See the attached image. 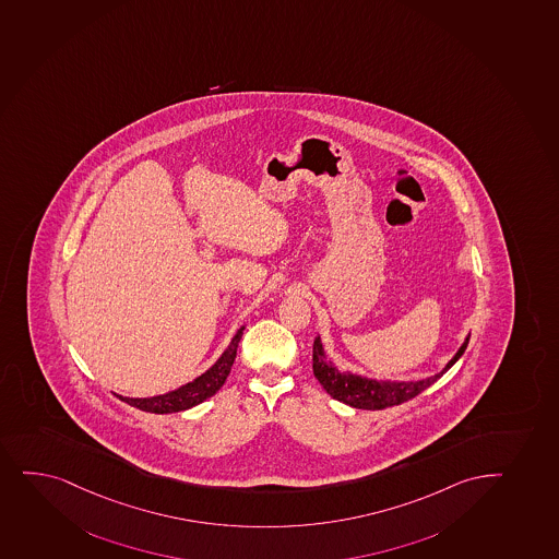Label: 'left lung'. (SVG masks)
Returning a JSON list of instances; mask_svg holds the SVG:
<instances>
[{
  "mask_svg": "<svg viewBox=\"0 0 559 559\" xmlns=\"http://www.w3.org/2000/svg\"><path fill=\"white\" fill-rule=\"evenodd\" d=\"M471 334L464 338L463 345L453 355L452 360L435 376L426 377L420 381H390V379H373V377L358 376L353 371H340L336 366L326 360L325 345L321 342L320 334L314 340V355H312V370L326 394L333 395L334 400L349 405V407L365 408V411H381V408L400 405V403L413 400L414 395L420 394L437 383L445 371L450 370L463 355L468 345Z\"/></svg>",
  "mask_w": 559,
  "mask_h": 559,
  "instance_id": "left-lung-1",
  "label": "left lung"
}]
</instances>
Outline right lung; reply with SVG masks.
<instances>
[{
  "label": "right lung",
  "mask_w": 559,
  "mask_h": 559,
  "mask_svg": "<svg viewBox=\"0 0 559 559\" xmlns=\"http://www.w3.org/2000/svg\"><path fill=\"white\" fill-rule=\"evenodd\" d=\"M243 329L245 325L239 326L238 333L234 334L223 355L204 373L194 377L193 381L170 390V392H165V394L151 395V397L115 395L128 405H132V407L154 414L180 413V411H188V408L194 407L199 403L206 402L207 397H212L215 392H219L221 386L225 384L226 377L233 368L236 353H238V344L241 336H243Z\"/></svg>",
  "instance_id": "right-lung-1"
}]
</instances>
